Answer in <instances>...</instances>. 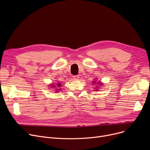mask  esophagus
<instances>
[{"instance_id":"1","label":"esophagus","mask_w":150,"mask_h":150,"mask_svg":"<svg viewBox=\"0 0 150 150\" xmlns=\"http://www.w3.org/2000/svg\"><path fill=\"white\" fill-rule=\"evenodd\" d=\"M73 78H74V80H78V78H79V76H78V75H74L73 76Z\"/></svg>"}]
</instances>
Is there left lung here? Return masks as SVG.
<instances>
[{
	"instance_id": "obj_1",
	"label": "left lung",
	"mask_w": 150,
	"mask_h": 150,
	"mask_svg": "<svg viewBox=\"0 0 150 150\" xmlns=\"http://www.w3.org/2000/svg\"><path fill=\"white\" fill-rule=\"evenodd\" d=\"M92 83H93V84H98V85H100V84H102V83H101L100 81H98V82L97 83H96V81H93ZM96 87H97L96 88H98L97 86H96ZM98 89H100V88H99V87H98ZM98 89H96V91H98Z\"/></svg>"
}]
</instances>
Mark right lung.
I'll return each instance as SVG.
<instances>
[{"mask_svg":"<svg viewBox=\"0 0 150 150\" xmlns=\"http://www.w3.org/2000/svg\"><path fill=\"white\" fill-rule=\"evenodd\" d=\"M57 84V86L56 85H54V84H51V85H50V86L51 88H59L60 86H61V84L60 83H58V84ZM59 90H61V89H56V91L57 92V91H59Z\"/></svg>","mask_w":150,"mask_h":150,"instance_id":"obj_1","label":"right lung"}]
</instances>
